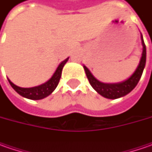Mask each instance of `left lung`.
<instances>
[{"mask_svg": "<svg viewBox=\"0 0 152 152\" xmlns=\"http://www.w3.org/2000/svg\"><path fill=\"white\" fill-rule=\"evenodd\" d=\"M140 39H141V44L143 48H142V54L139 65L131 76L123 82L113 83V84L102 83L93 76V74L88 69V67H85V65L83 66L90 84L93 87V89L101 96L107 99H118L120 97L124 96L129 92H131L137 85L143 73L144 68L145 66V61H146V48L141 33H140Z\"/></svg>", "mask_w": 152, "mask_h": 152, "instance_id": "8db88e82", "label": "left lung"}]
</instances>
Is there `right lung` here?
Listing matches in <instances>:
<instances>
[{"label":"right lung","mask_w":152,"mask_h":152,"mask_svg":"<svg viewBox=\"0 0 152 152\" xmlns=\"http://www.w3.org/2000/svg\"><path fill=\"white\" fill-rule=\"evenodd\" d=\"M68 58L69 57H67V59L61 61L56 68L55 73H53V75L51 76V78L42 85L34 86L32 88H22V87L14 85L8 79L9 83L17 93H18L20 96L25 97L27 99H30V100L44 99L48 96H50V94L55 91V89L59 83V80L61 79L62 68L64 67V65L66 64V62L68 61Z\"/></svg>","instance_id":"1"}]
</instances>
